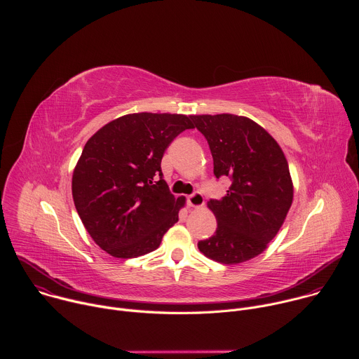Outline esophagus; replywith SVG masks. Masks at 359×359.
I'll use <instances>...</instances> for the list:
<instances>
[{
  "instance_id": "1",
  "label": "esophagus",
  "mask_w": 359,
  "mask_h": 359,
  "mask_svg": "<svg viewBox=\"0 0 359 359\" xmlns=\"http://www.w3.org/2000/svg\"><path fill=\"white\" fill-rule=\"evenodd\" d=\"M204 204V198H203V194L200 191H194L193 194H190L187 197V206L189 208H194V209H198L201 208Z\"/></svg>"
}]
</instances>
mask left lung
Returning a JSON list of instances; mask_svg holds the SVG:
<instances>
[{"mask_svg": "<svg viewBox=\"0 0 359 359\" xmlns=\"http://www.w3.org/2000/svg\"><path fill=\"white\" fill-rule=\"evenodd\" d=\"M190 118L209 143L215 176L231 180L224 197L208 203L217 229L197 247L206 257L229 266L257 257L278 233L292 203L284 153L266 129L245 116Z\"/></svg>", "mask_w": 359, "mask_h": 359, "instance_id": "1", "label": "left lung"}]
</instances>
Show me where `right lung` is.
Returning a JSON list of instances; mask_svg holds the SVG:
<instances>
[{"instance_id": "obj_1", "label": "right lung", "mask_w": 359, "mask_h": 359, "mask_svg": "<svg viewBox=\"0 0 359 359\" xmlns=\"http://www.w3.org/2000/svg\"><path fill=\"white\" fill-rule=\"evenodd\" d=\"M190 116L130 114L100 128L85 144L72 176L76 212L93 241L116 259L156 250L179 220L184 197L163 180L172 140L193 129Z\"/></svg>"}]
</instances>
